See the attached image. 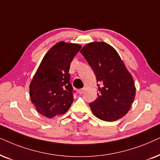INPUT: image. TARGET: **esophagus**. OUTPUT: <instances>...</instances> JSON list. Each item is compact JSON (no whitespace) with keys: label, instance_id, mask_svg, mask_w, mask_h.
I'll return each instance as SVG.
<instances>
[{"label":"esophagus","instance_id":"obj_1","mask_svg":"<svg viewBox=\"0 0 160 160\" xmlns=\"http://www.w3.org/2000/svg\"><path fill=\"white\" fill-rule=\"evenodd\" d=\"M85 90H86V88H82L79 89V90H78V93H84Z\"/></svg>","mask_w":160,"mask_h":160}]
</instances>
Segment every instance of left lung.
Returning <instances> with one entry per match:
<instances>
[{
  "label": "left lung",
  "mask_w": 160,
  "mask_h": 160,
  "mask_svg": "<svg viewBox=\"0 0 160 160\" xmlns=\"http://www.w3.org/2000/svg\"><path fill=\"white\" fill-rule=\"evenodd\" d=\"M80 52L94 72L99 92L89 103L96 117L114 121L124 116L135 96L133 78L115 49L105 42H91Z\"/></svg>",
  "instance_id": "1"
}]
</instances>
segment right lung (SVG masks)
Wrapping results in <instances>:
<instances>
[{
  "mask_svg": "<svg viewBox=\"0 0 160 160\" xmlns=\"http://www.w3.org/2000/svg\"><path fill=\"white\" fill-rule=\"evenodd\" d=\"M81 46L58 42L44 55L30 84L31 102L39 113L52 118L64 114L73 102L70 64Z\"/></svg>",
  "mask_w": 160,
  "mask_h": 160,
  "instance_id": "add662e5",
  "label": "right lung"
}]
</instances>
